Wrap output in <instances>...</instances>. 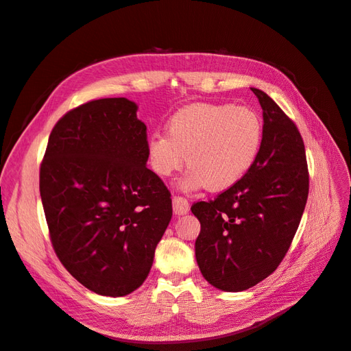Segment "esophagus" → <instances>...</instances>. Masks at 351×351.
I'll use <instances>...</instances> for the list:
<instances>
[{
  "label": "esophagus",
  "mask_w": 351,
  "mask_h": 351,
  "mask_svg": "<svg viewBox=\"0 0 351 351\" xmlns=\"http://www.w3.org/2000/svg\"><path fill=\"white\" fill-rule=\"evenodd\" d=\"M173 210L176 215H186L190 210V205H189L187 199H184L182 196H176L173 199Z\"/></svg>",
  "instance_id": "esophagus-1"
}]
</instances>
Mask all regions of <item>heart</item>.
I'll list each match as a JSON object with an SVG mask.
<instances>
[{
	"instance_id": "1",
	"label": "heart",
	"mask_w": 351,
	"mask_h": 351,
	"mask_svg": "<svg viewBox=\"0 0 351 351\" xmlns=\"http://www.w3.org/2000/svg\"><path fill=\"white\" fill-rule=\"evenodd\" d=\"M167 133L146 142L147 161L159 177L178 171L186 161V190L224 192L244 178L262 149L263 123L256 111L232 104H192L168 121Z\"/></svg>"
}]
</instances>
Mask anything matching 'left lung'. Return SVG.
Masks as SVG:
<instances>
[{
  "label": "left lung",
  "mask_w": 351,
  "mask_h": 351,
  "mask_svg": "<svg viewBox=\"0 0 351 351\" xmlns=\"http://www.w3.org/2000/svg\"><path fill=\"white\" fill-rule=\"evenodd\" d=\"M262 149L239 184L192 206L200 222L195 243L204 278L222 291H243L277 269L299 228L309 193L306 152L295 124L267 93Z\"/></svg>",
  "instance_id": "1"
}]
</instances>
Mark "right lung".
<instances>
[{
	"instance_id": "1",
	"label": "right lung",
	"mask_w": 351,
	"mask_h": 351,
	"mask_svg": "<svg viewBox=\"0 0 351 351\" xmlns=\"http://www.w3.org/2000/svg\"><path fill=\"white\" fill-rule=\"evenodd\" d=\"M125 98L71 110L49 134L39 190L52 246L88 290L130 294L149 274L173 217L171 195L146 168V125Z\"/></svg>"
}]
</instances>
